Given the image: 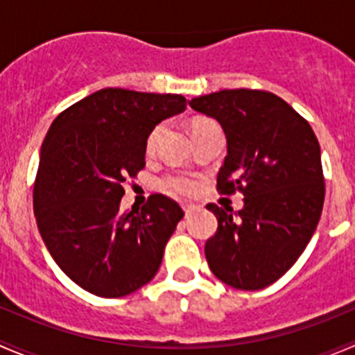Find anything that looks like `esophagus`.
Here are the masks:
<instances>
[{"label":"esophagus","instance_id":"esophagus-1","mask_svg":"<svg viewBox=\"0 0 355 355\" xmlns=\"http://www.w3.org/2000/svg\"><path fill=\"white\" fill-rule=\"evenodd\" d=\"M182 209L185 211V218H189V216H192V213H194L198 207H196L194 204H182Z\"/></svg>","mask_w":355,"mask_h":355}]
</instances>
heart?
<instances>
[{"label":"heart","instance_id":"b5f03b06","mask_svg":"<svg viewBox=\"0 0 355 355\" xmlns=\"http://www.w3.org/2000/svg\"><path fill=\"white\" fill-rule=\"evenodd\" d=\"M209 123H214V121L207 120V118H196V120L191 123L192 132L198 130V128H200V127H204V125H209ZM161 130H163V125H156V127L149 132L148 137H146V151L148 153L155 151L157 137H159ZM159 185L163 191H166L168 194H173V196H191V194H194L199 187L198 180H196L194 177H191V175H185V173L166 175V177L161 178Z\"/></svg>","mask_w":355,"mask_h":355}]
</instances>
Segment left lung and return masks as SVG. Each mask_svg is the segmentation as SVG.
Masks as SVG:
<instances>
[{
  "label": "left lung",
  "mask_w": 355,
  "mask_h": 355,
  "mask_svg": "<svg viewBox=\"0 0 355 355\" xmlns=\"http://www.w3.org/2000/svg\"><path fill=\"white\" fill-rule=\"evenodd\" d=\"M192 110L220 121L227 135L220 194H244L232 214L207 204L218 218L204 252L218 280L241 290L275 284L309 244L324 202L321 149L313 128L273 92L227 89L199 96Z\"/></svg>",
  "instance_id": "8db88e82"
}]
</instances>
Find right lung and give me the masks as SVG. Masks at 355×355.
I'll list each match as a JSON object with an SVG mask.
<instances>
[{"label": "right lung", "instance_id": "right-lung-1", "mask_svg": "<svg viewBox=\"0 0 355 355\" xmlns=\"http://www.w3.org/2000/svg\"><path fill=\"white\" fill-rule=\"evenodd\" d=\"M180 94L101 89L58 114L41 146L34 184L39 232L63 273L114 299L149 284L184 218L173 199L153 194L120 211L123 184L146 166V137L182 113Z\"/></svg>", "mask_w": 355, "mask_h": 355}]
</instances>
